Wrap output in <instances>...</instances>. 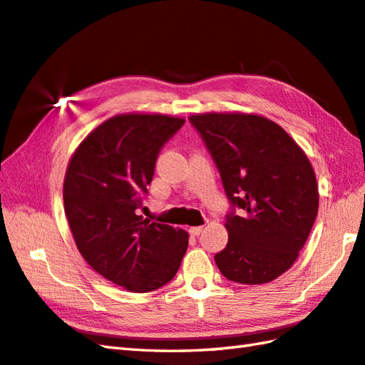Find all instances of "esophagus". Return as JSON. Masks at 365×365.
<instances>
[{
    "mask_svg": "<svg viewBox=\"0 0 365 365\" xmlns=\"http://www.w3.org/2000/svg\"><path fill=\"white\" fill-rule=\"evenodd\" d=\"M202 230H204L202 226H195V227H190V234H191L192 237H197V235L202 234Z\"/></svg>",
    "mask_w": 365,
    "mask_h": 365,
    "instance_id": "1",
    "label": "esophagus"
}]
</instances>
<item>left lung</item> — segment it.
<instances>
[{"instance_id":"1","label":"left lung","mask_w":365,"mask_h":365,"mask_svg":"<svg viewBox=\"0 0 365 365\" xmlns=\"http://www.w3.org/2000/svg\"><path fill=\"white\" fill-rule=\"evenodd\" d=\"M221 174L227 246L215 262L229 281H274L298 259L319 213V185L307 155L276 122L259 114L190 115Z\"/></svg>"}]
</instances>
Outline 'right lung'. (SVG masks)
Listing matches in <instances>:
<instances>
[{"label": "right lung", "mask_w": 365, "mask_h": 365, "mask_svg": "<svg viewBox=\"0 0 365 365\" xmlns=\"http://www.w3.org/2000/svg\"><path fill=\"white\" fill-rule=\"evenodd\" d=\"M185 119L119 114L76 147L64 177V210L91 268L125 290L145 293L180 268L188 232L138 215L161 147Z\"/></svg>", "instance_id": "obj_1"}]
</instances>
